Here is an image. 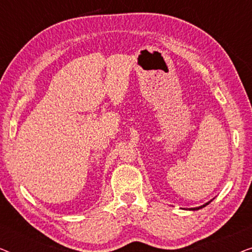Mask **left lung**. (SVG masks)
Wrapping results in <instances>:
<instances>
[{"mask_svg": "<svg viewBox=\"0 0 252 252\" xmlns=\"http://www.w3.org/2000/svg\"><path fill=\"white\" fill-rule=\"evenodd\" d=\"M212 201V199H211ZM211 201H209L208 203H205V204H203V205H201V206H198V208H191V209H189V210H199V209H202V208H204V206H206L209 204V203H211Z\"/></svg>", "mask_w": 252, "mask_h": 252, "instance_id": "1", "label": "left lung"}]
</instances>
